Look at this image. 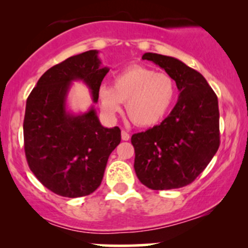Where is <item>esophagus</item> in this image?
<instances>
[{"instance_id":"esophagus-1","label":"esophagus","mask_w":248,"mask_h":248,"mask_svg":"<svg viewBox=\"0 0 248 248\" xmlns=\"http://www.w3.org/2000/svg\"><path fill=\"white\" fill-rule=\"evenodd\" d=\"M129 138H130L129 134H128L126 130H122V132H121V139H122V140L128 141V140H129Z\"/></svg>"}]
</instances>
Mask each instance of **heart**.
<instances>
[{
  "mask_svg": "<svg viewBox=\"0 0 248 248\" xmlns=\"http://www.w3.org/2000/svg\"><path fill=\"white\" fill-rule=\"evenodd\" d=\"M176 82L166 72H155L142 65H132L115 76L112 86L102 85L99 101L108 118L121 110L126 112L139 127H152L164 119L176 99Z\"/></svg>",
  "mask_w": 248,
  "mask_h": 248,
  "instance_id": "obj_1",
  "label": "heart"
}]
</instances>
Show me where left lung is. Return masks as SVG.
Here are the masks:
<instances>
[{
  "label": "left lung",
  "mask_w": 248,
  "mask_h": 248,
  "mask_svg": "<svg viewBox=\"0 0 248 248\" xmlns=\"http://www.w3.org/2000/svg\"><path fill=\"white\" fill-rule=\"evenodd\" d=\"M173 78L179 91L170 114L146 132L134 134V169L143 186L170 190L192 183L220 144L218 98L203 76L173 57L147 52Z\"/></svg>",
  "instance_id": "1"
}]
</instances>
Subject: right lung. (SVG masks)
<instances>
[{
  "mask_svg": "<svg viewBox=\"0 0 248 248\" xmlns=\"http://www.w3.org/2000/svg\"><path fill=\"white\" fill-rule=\"evenodd\" d=\"M98 51L90 50L55 65L28 96L23 122L25 157L37 179L56 195L76 198L91 195L104 177L110 153L121 141L119 127L101 126L95 109L75 115L66 110L73 80H82L99 99L102 79Z\"/></svg>",
  "mask_w": 248,
  "mask_h": 248,
  "instance_id": "add662e5",
  "label": "right lung"
}]
</instances>
